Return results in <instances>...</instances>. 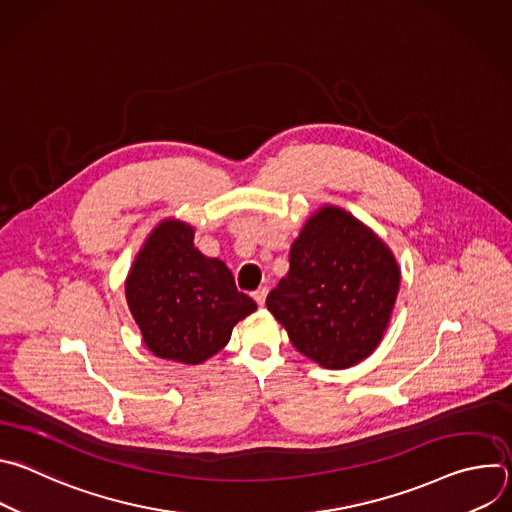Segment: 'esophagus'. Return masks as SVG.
<instances>
[{
	"mask_svg": "<svg viewBox=\"0 0 512 512\" xmlns=\"http://www.w3.org/2000/svg\"><path fill=\"white\" fill-rule=\"evenodd\" d=\"M267 287H259L257 291H253V298H255V302L259 304V306H263L265 304V298H267Z\"/></svg>",
	"mask_w": 512,
	"mask_h": 512,
	"instance_id": "1",
	"label": "esophagus"
}]
</instances>
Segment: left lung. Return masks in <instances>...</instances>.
Returning <instances> with one entry per match:
<instances>
[{"label":"left lung","mask_w":512,"mask_h":512,"mask_svg":"<svg viewBox=\"0 0 512 512\" xmlns=\"http://www.w3.org/2000/svg\"><path fill=\"white\" fill-rule=\"evenodd\" d=\"M401 285L391 247L348 210L324 204L289 249V271L267 310L298 352L330 371L350 369L381 344Z\"/></svg>","instance_id":"8db88e82"}]
</instances>
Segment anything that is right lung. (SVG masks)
Returning a JSON list of instances; mask_svg holds the SVG:
<instances>
[{"label": "right lung", "instance_id": "right-lung-1", "mask_svg": "<svg viewBox=\"0 0 512 512\" xmlns=\"http://www.w3.org/2000/svg\"><path fill=\"white\" fill-rule=\"evenodd\" d=\"M125 300L150 352L180 364L223 350L257 310L231 269L196 249L194 227L180 218H164L145 237L125 277Z\"/></svg>", "mask_w": 512, "mask_h": 512}]
</instances>
